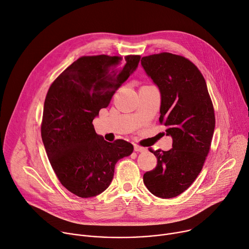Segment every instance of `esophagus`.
<instances>
[{
  "mask_svg": "<svg viewBox=\"0 0 249 249\" xmlns=\"http://www.w3.org/2000/svg\"><path fill=\"white\" fill-rule=\"evenodd\" d=\"M134 150L136 152H145L146 149L144 147H141L139 145H134Z\"/></svg>",
  "mask_w": 249,
  "mask_h": 249,
  "instance_id": "esophagus-1",
  "label": "esophagus"
}]
</instances>
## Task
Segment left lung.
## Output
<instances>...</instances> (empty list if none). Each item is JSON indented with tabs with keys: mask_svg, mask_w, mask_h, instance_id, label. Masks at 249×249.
<instances>
[{
	"mask_svg": "<svg viewBox=\"0 0 249 249\" xmlns=\"http://www.w3.org/2000/svg\"><path fill=\"white\" fill-rule=\"evenodd\" d=\"M161 92L160 118L173 138L169 151L151 150L157 166L143 176L156 196L175 197L195 182L210 153L215 117L205 78L188 58L161 53L141 59Z\"/></svg>",
	"mask_w": 249,
	"mask_h": 249,
	"instance_id": "1",
	"label": "left lung"
}]
</instances>
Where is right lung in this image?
<instances>
[{
  "mask_svg": "<svg viewBox=\"0 0 249 249\" xmlns=\"http://www.w3.org/2000/svg\"><path fill=\"white\" fill-rule=\"evenodd\" d=\"M140 55L79 57L52 83L44 100L41 139L60 184L79 197L104 192L116 163L131 155L124 140L109 143L92 124L121 84L136 70Z\"/></svg>",
  "mask_w": 249,
  "mask_h": 249,
  "instance_id": "obj_1",
  "label": "right lung"
}]
</instances>
